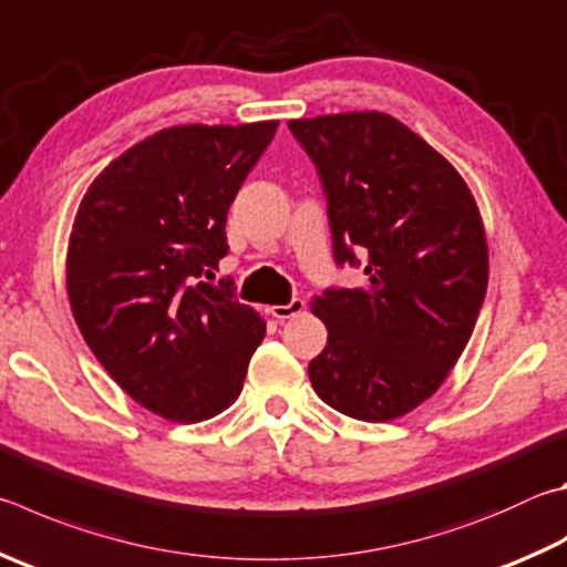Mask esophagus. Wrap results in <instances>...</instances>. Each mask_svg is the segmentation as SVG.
<instances>
[{
    "label": "esophagus",
    "instance_id": "1",
    "mask_svg": "<svg viewBox=\"0 0 567 567\" xmlns=\"http://www.w3.org/2000/svg\"><path fill=\"white\" fill-rule=\"evenodd\" d=\"M305 300H300V297H295V300H290L287 305H272L270 307V315L275 319H290V317H297L305 312Z\"/></svg>",
    "mask_w": 567,
    "mask_h": 567
}]
</instances>
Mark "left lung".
I'll use <instances>...</instances> for the list:
<instances>
[{
	"instance_id": "1",
	"label": "left lung",
	"mask_w": 567,
	"mask_h": 567,
	"mask_svg": "<svg viewBox=\"0 0 567 567\" xmlns=\"http://www.w3.org/2000/svg\"><path fill=\"white\" fill-rule=\"evenodd\" d=\"M327 195L337 265L367 282L310 302L327 347L307 372L317 396L359 421L409 414L444 384L488 287L486 230L466 181L379 111L290 121Z\"/></svg>"
}]
</instances>
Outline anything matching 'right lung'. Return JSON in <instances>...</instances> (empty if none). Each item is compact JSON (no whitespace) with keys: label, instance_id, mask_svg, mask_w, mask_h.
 I'll return each mask as SVG.
<instances>
[{"label":"right lung","instance_id":"obj_1","mask_svg":"<svg viewBox=\"0 0 567 567\" xmlns=\"http://www.w3.org/2000/svg\"><path fill=\"white\" fill-rule=\"evenodd\" d=\"M277 121L163 128L99 173L66 252V292L96 359L126 394L176 424L228 409L265 319L233 282L225 220Z\"/></svg>","mask_w":567,"mask_h":567}]
</instances>
